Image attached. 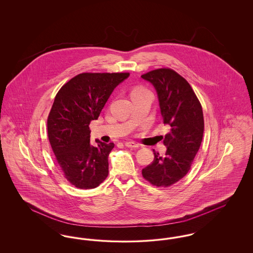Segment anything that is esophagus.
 Instances as JSON below:
<instances>
[{"instance_id": "34e87169", "label": "esophagus", "mask_w": 253, "mask_h": 253, "mask_svg": "<svg viewBox=\"0 0 253 253\" xmlns=\"http://www.w3.org/2000/svg\"><path fill=\"white\" fill-rule=\"evenodd\" d=\"M125 146L128 148H138L139 145L136 144L135 142H132V141H128V142H125Z\"/></svg>"}]
</instances>
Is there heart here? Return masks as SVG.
Listing matches in <instances>:
<instances>
[{
  "mask_svg": "<svg viewBox=\"0 0 253 253\" xmlns=\"http://www.w3.org/2000/svg\"><path fill=\"white\" fill-rule=\"evenodd\" d=\"M143 89H141V88H135V89H133L132 90V92H136V91H142Z\"/></svg>",
  "mask_w": 253,
  "mask_h": 253,
  "instance_id": "obj_1",
  "label": "heart"
}]
</instances>
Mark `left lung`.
I'll list each match as a JSON object with an SVG mask.
<instances>
[{
  "label": "left lung",
  "instance_id": "1",
  "mask_svg": "<svg viewBox=\"0 0 253 253\" xmlns=\"http://www.w3.org/2000/svg\"><path fill=\"white\" fill-rule=\"evenodd\" d=\"M141 78L155 87L163 122L170 127L163 140L165 155L154 150L155 159L142 175L155 186L169 187L191 169L203 138V111L191 85L173 70L161 68Z\"/></svg>",
  "mask_w": 253,
  "mask_h": 253
}]
</instances>
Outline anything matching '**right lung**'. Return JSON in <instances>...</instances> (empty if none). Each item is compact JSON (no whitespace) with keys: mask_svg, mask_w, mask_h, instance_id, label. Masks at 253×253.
Listing matches in <instances>:
<instances>
[{"mask_svg":"<svg viewBox=\"0 0 253 253\" xmlns=\"http://www.w3.org/2000/svg\"><path fill=\"white\" fill-rule=\"evenodd\" d=\"M129 73H83L63 85L47 120L48 138L65 178L80 189H94L108 175L114 143H90L89 125L97 120L115 88Z\"/></svg>","mask_w":253,"mask_h":253,"instance_id":"add662e5","label":"right lung"}]
</instances>
